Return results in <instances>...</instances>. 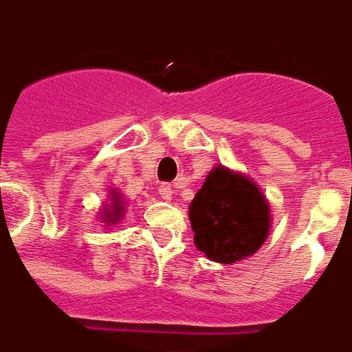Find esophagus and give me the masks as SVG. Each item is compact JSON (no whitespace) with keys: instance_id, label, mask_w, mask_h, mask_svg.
Masks as SVG:
<instances>
[{"instance_id":"1","label":"esophagus","mask_w":352,"mask_h":352,"mask_svg":"<svg viewBox=\"0 0 352 352\" xmlns=\"http://www.w3.org/2000/svg\"><path fill=\"white\" fill-rule=\"evenodd\" d=\"M160 195H161V198H165V200H170V198H173V195H174L173 186H170V184H163V186L160 187Z\"/></svg>"}]
</instances>
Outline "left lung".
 I'll list each match as a JSON object with an SVG mask.
<instances>
[{
	"label": "left lung",
	"instance_id": "left-lung-1",
	"mask_svg": "<svg viewBox=\"0 0 352 352\" xmlns=\"http://www.w3.org/2000/svg\"><path fill=\"white\" fill-rule=\"evenodd\" d=\"M195 243L210 260L236 261L254 254L269 234V206L254 182L215 166L189 210Z\"/></svg>",
	"mask_w": 352,
	"mask_h": 352
}]
</instances>
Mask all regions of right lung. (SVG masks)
<instances>
[{"label": "right lung", "instance_id": "obj_1", "mask_svg": "<svg viewBox=\"0 0 352 352\" xmlns=\"http://www.w3.org/2000/svg\"><path fill=\"white\" fill-rule=\"evenodd\" d=\"M111 198H113V208H105L104 211V217L107 223H113L115 224L116 221H120L124 215V206L122 202H120V198H118V192H113L111 195Z\"/></svg>", "mask_w": 352, "mask_h": 352}]
</instances>
